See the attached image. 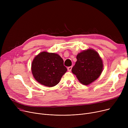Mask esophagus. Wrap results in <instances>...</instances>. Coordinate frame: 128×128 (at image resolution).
I'll return each instance as SVG.
<instances>
[{"mask_svg": "<svg viewBox=\"0 0 128 128\" xmlns=\"http://www.w3.org/2000/svg\"><path fill=\"white\" fill-rule=\"evenodd\" d=\"M72 66H69L68 68V70L69 72H70L71 70H72Z\"/></svg>", "mask_w": 128, "mask_h": 128, "instance_id": "34e87169", "label": "esophagus"}]
</instances>
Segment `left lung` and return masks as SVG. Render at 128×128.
<instances>
[{
  "label": "left lung",
  "instance_id": "8db88e82",
  "mask_svg": "<svg viewBox=\"0 0 128 128\" xmlns=\"http://www.w3.org/2000/svg\"><path fill=\"white\" fill-rule=\"evenodd\" d=\"M76 58L77 61L72 72L81 84L88 85L101 74L103 68V61L94 50L89 49L84 50L78 54Z\"/></svg>",
  "mask_w": 128,
  "mask_h": 128
}]
</instances>
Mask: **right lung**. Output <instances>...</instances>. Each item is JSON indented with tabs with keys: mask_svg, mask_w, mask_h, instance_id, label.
Segmentation results:
<instances>
[{
	"mask_svg": "<svg viewBox=\"0 0 128 128\" xmlns=\"http://www.w3.org/2000/svg\"><path fill=\"white\" fill-rule=\"evenodd\" d=\"M67 70L62 58L54 53L42 52L32 64V72L36 81L49 87L58 84Z\"/></svg>",
	"mask_w": 128,
	"mask_h": 128,
	"instance_id": "1",
	"label": "right lung"
}]
</instances>
